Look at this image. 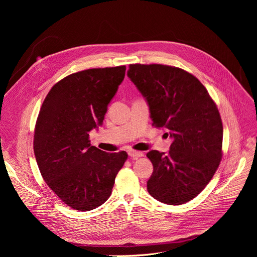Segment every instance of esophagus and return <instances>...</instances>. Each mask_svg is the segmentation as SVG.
<instances>
[{"mask_svg": "<svg viewBox=\"0 0 257 257\" xmlns=\"http://www.w3.org/2000/svg\"><path fill=\"white\" fill-rule=\"evenodd\" d=\"M129 156L133 157V158H139V157H143L144 156V153L141 152V151H134V150H130L128 152Z\"/></svg>", "mask_w": 257, "mask_h": 257, "instance_id": "esophagus-1", "label": "esophagus"}]
</instances>
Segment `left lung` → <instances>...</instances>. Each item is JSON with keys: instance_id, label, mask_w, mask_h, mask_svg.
Here are the masks:
<instances>
[{"instance_id": "obj_1", "label": "left lung", "mask_w": 257, "mask_h": 257, "mask_svg": "<svg viewBox=\"0 0 257 257\" xmlns=\"http://www.w3.org/2000/svg\"><path fill=\"white\" fill-rule=\"evenodd\" d=\"M149 104L153 126L173 139L168 155L147 153L153 173L149 194L170 205L197 197L222 159L223 125L207 89L192 74L164 64H130L127 73Z\"/></svg>"}]
</instances>
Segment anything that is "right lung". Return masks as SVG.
<instances>
[{"label":"right lung","mask_w":257,"mask_h":257,"mask_svg":"<svg viewBox=\"0 0 257 257\" xmlns=\"http://www.w3.org/2000/svg\"><path fill=\"white\" fill-rule=\"evenodd\" d=\"M126 66L89 69L54 85L40 108L33 148L40 174L64 204L92 210L110 197L115 176L128 157L90 145L89 131L103 124L107 106Z\"/></svg>","instance_id":"obj_1"}]
</instances>
